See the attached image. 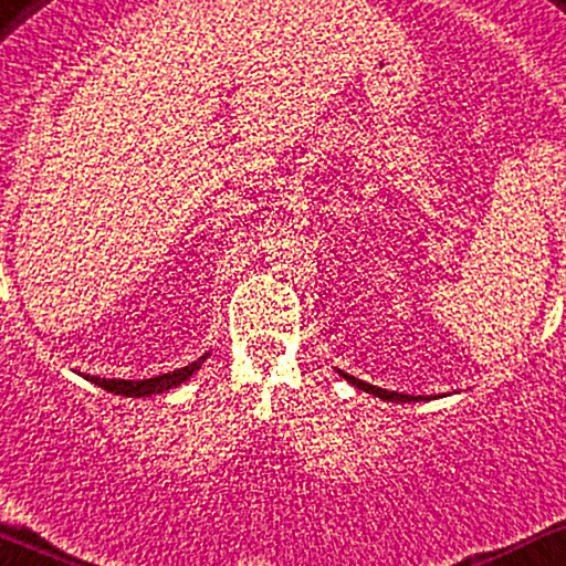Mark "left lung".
<instances>
[{"label": "left lung", "mask_w": 566, "mask_h": 566, "mask_svg": "<svg viewBox=\"0 0 566 566\" xmlns=\"http://www.w3.org/2000/svg\"><path fill=\"white\" fill-rule=\"evenodd\" d=\"M340 375H343V378H346L348 382H354L356 388H361V391H367V394L378 396V399H382V401H423V399H428V396H409V394H396V391H386V388L369 386V382H365V380H356L354 375H348V373H340Z\"/></svg>", "instance_id": "8db88e82"}]
</instances>
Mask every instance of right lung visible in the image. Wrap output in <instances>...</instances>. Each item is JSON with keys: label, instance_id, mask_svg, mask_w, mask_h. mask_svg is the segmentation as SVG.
<instances>
[{"label": "right lung", "instance_id": "right-lung-1", "mask_svg": "<svg viewBox=\"0 0 566 566\" xmlns=\"http://www.w3.org/2000/svg\"><path fill=\"white\" fill-rule=\"evenodd\" d=\"M207 356H210V354L199 356V359L191 361V365H186V367H180V369H172V373L157 375V378H146V380H116V378L108 380V378H97V375H84V380L95 382V386L106 388V391H112V394L135 396V399H138V396L165 394V391H170V388L180 386V382L188 380L193 373H197V369L201 367V361H205Z\"/></svg>", "mask_w": 566, "mask_h": 566}]
</instances>
